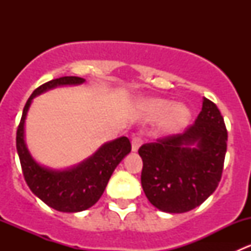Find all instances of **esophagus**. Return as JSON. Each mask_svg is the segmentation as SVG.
Returning <instances> with one entry per match:
<instances>
[{"instance_id": "esophagus-1", "label": "esophagus", "mask_w": 251, "mask_h": 251, "mask_svg": "<svg viewBox=\"0 0 251 251\" xmlns=\"http://www.w3.org/2000/svg\"><path fill=\"white\" fill-rule=\"evenodd\" d=\"M143 141H142L141 137H135L131 141V144H132V151H137L138 148L142 146Z\"/></svg>"}]
</instances>
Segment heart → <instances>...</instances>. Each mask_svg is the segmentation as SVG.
Listing matches in <instances>:
<instances>
[{
    "instance_id": "heart-1",
    "label": "heart",
    "mask_w": 251,
    "mask_h": 251,
    "mask_svg": "<svg viewBox=\"0 0 251 251\" xmlns=\"http://www.w3.org/2000/svg\"><path fill=\"white\" fill-rule=\"evenodd\" d=\"M142 115L149 120L161 119V128L174 133L182 130L191 120V111L183 104H175L165 98H148L138 105Z\"/></svg>"
}]
</instances>
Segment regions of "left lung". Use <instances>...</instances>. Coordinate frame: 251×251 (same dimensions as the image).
<instances>
[{
  "label": "left lung",
  "instance_id": "1",
  "mask_svg": "<svg viewBox=\"0 0 251 251\" xmlns=\"http://www.w3.org/2000/svg\"><path fill=\"white\" fill-rule=\"evenodd\" d=\"M227 151V130L215 103L203 108L183 133L141 147V183L156 209L182 214L203 204L221 179Z\"/></svg>",
  "mask_w": 251,
  "mask_h": 251
}]
</instances>
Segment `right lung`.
<instances>
[{
  "instance_id": "right-lung-1",
  "label": "right lung",
  "mask_w": 251,
  "mask_h": 251,
  "mask_svg": "<svg viewBox=\"0 0 251 251\" xmlns=\"http://www.w3.org/2000/svg\"><path fill=\"white\" fill-rule=\"evenodd\" d=\"M85 82L77 76H63L44 83L32 92L23 110L17 130V151L23 175L32 193L52 209L62 212H78L100 201L111 174L131 151L127 137H119L100 146L90 158L64 170L40 165L25 143V119L36 96L58 86H75Z\"/></svg>"
}]
</instances>
